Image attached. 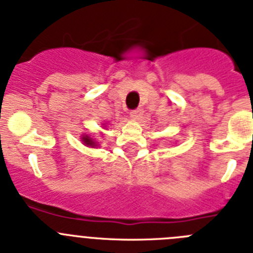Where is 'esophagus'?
Returning a JSON list of instances; mask_svg holds the SVG:
<instances>
[{
  "mask_svg": "<svg viewBox=\"0 0 253 253\" xmlns=\"http://www.w3.org/2000/svg\"><path fill=\"white\" fill-rule=\"evenodd\" d=\"M142 114H144V109L137 108L129 112V117L132 118V120H140L142 117Z\"/></svg>",
  "mask_w": 253,
  "mask_h": 253,
  "instance_id": "esophagus-1",
  "label": "esophagus"
}]
</instances>
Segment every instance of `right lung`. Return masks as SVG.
Wrapping results in <instances>:
<instances>
[{"label":"right lung","instance_id":"obj_1","mask_svg":"<svg viewBox=\"0 0 253 253\" xmlns=\"http://www.w3.org/2000/svg\"><path fill=\"white\" fill-rule=\"evenodd\" d=\"M83 141H84L86 145H90V146H95V142L90 139L89 136H84V137H83Z\"/></svg>","mask_w":253,"mask_h":253}]
</instances>
